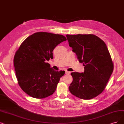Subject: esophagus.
<instances>
[{"instance_id": "1", "label": "esophagus", "mask_w": 124, "mask_h": 124, "mask_svg": "<svg viewBox=\"0 0 124 124\" xmlns=\"http://www.w3.org/2000/svg\"><path fill=\"white\" fill-rule=\"evenodd\" d=\"M70 74V71H65V74Z\"/></svg>"}]
</instances>
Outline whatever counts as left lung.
<instances>
[{
	"label": "left lung",
	"mask_w": 124,
	"mask_h": 124,
	"mask_svg": "<svg viewBox=\"0 0 124 124\" xmlns=\"http://www.w3.org/2000/svg\"><path fill=\"white\" fill-rule=\"evenodd\" d=\"M70 46L83 63L84 72L71 73V93L84 100L97 97L104 90L113 70V64L106 44L94 35H66Z\"/></svg>",
	"instance_id": "left-lung-1"
}]
</instances>
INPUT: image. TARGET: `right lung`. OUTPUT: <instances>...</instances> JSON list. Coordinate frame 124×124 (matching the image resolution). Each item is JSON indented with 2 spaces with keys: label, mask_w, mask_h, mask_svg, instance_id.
I'll return each instance as SVG.
<instances>
[{
  "label": "right lung",
  "mask_w": 124,
  "mask_h": 124,
  "mask_svg": "<svg viewBox=\"0 0 124 124\" xmlns=\"http://www.w3.org/2000/svg\"><path fill=\"white\" fill-rule=\"evenodd\" d=\"M66 40L61 35L37 32L21 44L15 54L14 65L18 84L26 94L43 99L54 93L65 71L54 70L47 61L53 58L54 48Z\"/></svg>",
  "instance_id": "obj_1"
}]
</instances>
